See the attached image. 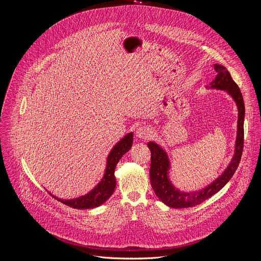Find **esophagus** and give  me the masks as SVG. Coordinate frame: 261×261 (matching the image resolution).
I'll use <instances>...</instances> for the list:
<instances>
[{
    "label": "esophagus",
    "instance_id": "34e87169",
    "mask_svg": "<svg viewBox=\"0 0 261 261\" xmlns=\"http://www.w3.org/2000/svg\"><path fill=\"white\" fill-rule=\"evenodd\" d=\"M151 135V130L145 126H141L136 130V136L138 138H142V139H146L148 137H150Z\"/></svg>",
    "mask_w": 261,
    "mask_h": 261
}]
</instances>
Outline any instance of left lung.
<instances>
[{"label": "left lung", "instance_id": "left-lung-1", "mask_svg": "<svg viewBox=\"0 0 261 261\" xmlns=\"http://www.w3.org/2000/svg\"><path fill=\"white\" fill-rule=\"evenodd\" d=\"M214 68L217 72L216 77L211 82L212 88L225 90L232 96L234 99L238 110V137L236 141V151L234 155L223 172V174L217 178L213 184L208 186L199 192L194 193H182L173 187L168 179L167 171L169 169V161L166 152L161 146L154 142H148L147 146L150 149V170H149V178L151 188L156 195V197L166 205L172 208H188L201 204L205 200L209 199L217 192H219L232 177L236 172L243 152L244 147V117H245V105L242 92L239 88L237 83L232 80L229 71L222 66L221 64H214Z\"/></svg>", "mask_w": 261, "mask_h": 261}]
</instances>
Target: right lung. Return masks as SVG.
Segmentation results:
<instances>
[{
    "label": "right lung",
    "mask_w": 261,
    "mask_h": 261,
    "mask_svg": "<svg viewBox=\"0 0 261 261\" xmlns=\"http://www.w3.org/2000/svg\"><path fill=\"white\" fill-rule=\"evenodd\" d=\"M132 142L133 133H129L120 142H118L117 145H115L108 158V166L102 180L89 194L72 200H61L52 196L51 194L50 195L57 201L75 209H90L100 206L108 201L115 192L117 184L115 177L116 166L123 154H125L131 148Z\"/></svg>",
    "instance_id": "right-lung-1"
}]
</instances>
